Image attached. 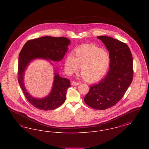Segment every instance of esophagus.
<instances>
[{
    "label": "esophagus",
    "instance_id": "obj_1",
    "mask_svg": "<svg viewBox=\"0 0 149 149\" xmlns=\"http://www.w3.org/2000/svg\"><path fill=\"white\" fill-rule=\"evenodd\" d=\"M79 84V83H77V82L74 81H72V83H71V85H73V86H76V85H78Z\"/></svg>",
    "mask_w": 149,
    "mask_h": 149
}]
</instances>
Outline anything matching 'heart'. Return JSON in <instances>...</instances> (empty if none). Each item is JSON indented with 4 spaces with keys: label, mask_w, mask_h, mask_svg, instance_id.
<instances>
[{
    "label": "heart",
    "mask_w": 149,
    "mask_h": 149,
    "mask_svg": "<svg viewBox=\"0 0 149 149\" xmlns=\"http://www.w3.org/2000/svg\"><path fill=\"white\" fill-rule=\"evenodd\" d=\"M111 63L109 53L93 45H84L74 51V55H68L64 63L65 71L72 75L80 66L83 78L88 82L97 81L103 78Z\"/></svg>",
    "instance_id": "heart-1"
}]
</instances>
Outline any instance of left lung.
<instances>
[{"label": "left lung", "instance_id": "obj_1", "mask_svg": "<svg viewBox=\"0 0 149 149\" xmlns=\"http://www.w3.org/2000/svg\"><path fill=\"white\" fill-rule=\"evenodd\" d=\"M97 37L109 52V69L100 82L90 86L84 100L93 108L104 110L116 105L127 91L133 79V59L125 43L108 36Z\"/></svg>", "mask_w": 149, "mask_h": 149}]
</instances>
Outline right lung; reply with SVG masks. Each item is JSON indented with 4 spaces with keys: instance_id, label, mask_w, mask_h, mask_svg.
Returning a JSON list of instances; mask_svg holds the SVG:
<instances>
[{
    "instance_id": "right-lung-1",
    "label": "right lung",
    "mask_w": 149,
    "mask_h": 149,
    "mask_svg": "<svg viewBox=\"0 0 149 149\" xmlns=\"http://www.w3.org/2000/svg\"><path fill=\"white\" fill-rule=\"evenodd\" d=\"M70 41L66 37L44 36L29 40L24 44L18 58V80L23 94L29 102L36 108L49 111L55 109L62 105L66 100V92L70 86V81L61 78L55 70L53 85L49 94L43 98L32 97L26 89L24 75L30 63L37 58L52 61H61L68 50Z\"/></svg>"
}]
</instances>
